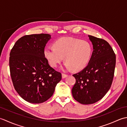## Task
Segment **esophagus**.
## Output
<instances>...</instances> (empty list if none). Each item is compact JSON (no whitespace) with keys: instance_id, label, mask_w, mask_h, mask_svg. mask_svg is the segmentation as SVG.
<instances>
[{"instance_id":"esophagus-1","label":"esophagus","mask_w":127,"mask_h":127,"mask_svg":"<svg viewBox=\"0 0 127 127\" xmlns=\"http://www.w3.org/2000/svg\"><path fill=\"white\" fill-rule=\"evenodd\" d=\"M62 78H63V79H64V78H65V77H68V75H66V74H62Z\"/></svg>"}]
</instances>
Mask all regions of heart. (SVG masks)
<instances>
[{
    "instance_id": "obj_1",
    "label": "heart",
    "mask_w": 127,
    "mask_h": 127,
    "mask_svg": "<svg viewBox=\"0 0 127 127\" xmlns=\"http://www.w3.org/2000/svg\"><path fill=\"white\" fill-rule=\"evenodd\" d=\"M53 46L46 47L44 51L53 68H56L64 57L67 69L80 70L88 65L91 59L92 47L87 41L71 37H62L54 42Z\"/></svg>"
}]
</instances>
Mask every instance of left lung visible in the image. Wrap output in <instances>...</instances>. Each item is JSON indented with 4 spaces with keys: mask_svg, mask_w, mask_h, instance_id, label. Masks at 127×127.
Segmentation results:
<instances>
[{
    "mask_svg": "<svg viewBox=\"0 0 127 127\" xmlns=\"http://www.w3.org/2000/svg\"><path fill=\"white\" fill-rule=\"evenodd\" d=\"M93 51L87 66L74 74V98L81 104H92L102 99L110 90L114 76L116 55L105 40L88 35Z\"/></svg>",
    "mask_w": 127,
    "mask_h": 127,
    "instance_id": "1",
    "label": "left lung"
}]
</instances>
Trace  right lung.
Wrapping results in <instances>:
<instances>
[{"label": "right lung", "mask_w": 127, "mask_h": 127, "mask_svg": "<svg viewBox=\"0 0 127 127\" xmlns=\"http://www.w3.org/2000/svg\"><path fill=\"white\" fill-rule=\"evenodd\" d=\"M51 38L48 34L27 35L11 50L9 66L13 85L19 95L31 103L47 100L62 79L61 72L50 66L44 55Z\"/></svg>", "instance_id": "add662e5"}]
</instances>
